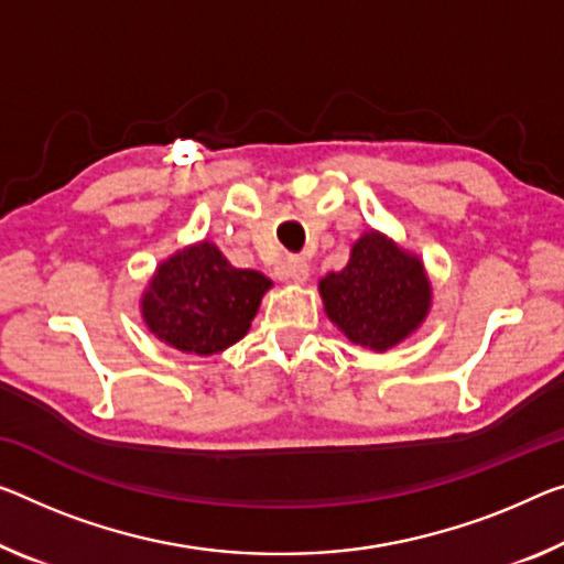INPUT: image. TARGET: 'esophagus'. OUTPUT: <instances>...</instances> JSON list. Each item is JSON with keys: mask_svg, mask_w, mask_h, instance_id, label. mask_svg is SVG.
Here are the masks:
<instances>
[{"mask_svg": "<svg viewBox=\"0 0 564 564\" xmlns=\"http://www.w3.org/2000/svg\"><path fill=\"white\" fill-rule=\"evenodd\" d=\"M310 276V264L305 257H288L284 262V280L290 282H305Z\"/></svg>", "mask_w": 564, "mask_h": 564, "instance_id": "34e87169", "label": "esophagus"}]
</instances>
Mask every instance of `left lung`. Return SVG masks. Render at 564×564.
Returning <instances> with one entry per match:
<instances>
[{
	"label": "left lung",
	"mask_w": 564,
	"mask_h": 564,
	"mask_svg": "<svg viewBox=\"0 0 564 564\" xmlns=\"http://www.w3.org/2000/svg\"><path fill=\"white\" fill-rule=\"evenodd\" d=\"M325 312L355 345L383 352L423 323L431 288L419 257L405 254L383 234H362L343 272L319 282Z\"/></svg>",
	"instance_id": "8db88e82"
}]
</instances>
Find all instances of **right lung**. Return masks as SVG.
<instances>
[{
  "label": "right lung",
  "instance_id": "add662e5",
  "mask_svg": "<svg viewBox=\"0 0 564 564\" xmlns=\"http://www.w3.org/2000/svg\"><path fill=\"white\" fill-rule=\"evenodd\" d=\"M272 288L262 272L237 270L209 241L173 254L143 294V319L161 340L196 355L227 350L247 335Z\"/></svg>",
  "mask_w": 564,
  "mask_h": 564
}]
</instances>
